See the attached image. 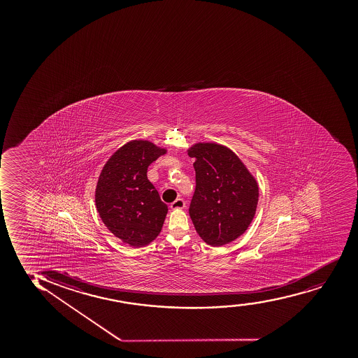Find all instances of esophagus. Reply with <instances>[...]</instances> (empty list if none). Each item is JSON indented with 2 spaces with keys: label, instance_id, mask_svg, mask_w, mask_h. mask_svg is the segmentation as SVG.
<instances>
[{
  "label": "esophagus",
  "instance_id": "1",
  "mask_svg": "<svg viewBox=\"0 0 358 358\" xmlns=\"http://www.w3.org/2000/svg\"><path fill=\"white\" fill-rule=\"evenodd\" d=\"M184 208H185V201H182L181 198H178L171 204V209L172 210L184 209Z\"/></svg>",
  "mask_w": 358,
  "mask_h": 358
}]
</instances>
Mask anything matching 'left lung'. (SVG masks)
<instances>
[{
  "label": "left lung",
  "mask_w": 358,
  "mask_h": 358,
  "mask_svg": "<svg viewBox=\"0 0 358 358\" xmlns=\"http://www.w3.org/2000/svg\"><path fill=\"white\" fill-rule=\"evenodd\" d=\"M187 154L196 159V191L189 209L196 231L210 246L234 241L253 221L259 198L258 182L226 145L198 142Z\"/></svg>",
  "instance_id": "1"
}]
</instances>
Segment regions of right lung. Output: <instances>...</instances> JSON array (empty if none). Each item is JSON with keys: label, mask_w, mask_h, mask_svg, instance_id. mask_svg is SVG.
<instances>
[{"label": "right lung", "mask_w": 358, "mask_h": 358, "mask_svg": "<svg viewBox=\"0 0 358 358\" xmlns=\"http://www.w3.org/2000/svg\"><path fill=\"white\" fill-rule=\"evenodd\" d=\"M166 152L150 141H130L112 154L99 176V216L115 238L130 246H147L164 226L169 208L148 180L147 171Z\"/></svg>", "instance_id": "1"}]
</instances>
